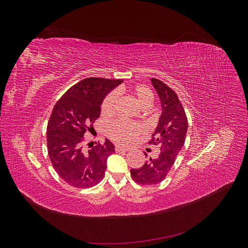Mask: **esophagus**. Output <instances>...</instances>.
<instances>
[{"instance_id": "obj_1", "label": "esophagus", "mask_w": 248, "mask_h": 248, "mask_svg": "<svg viewBox=\"0 0 248 248\" xmlns=\"http://www.w3.org/2000/svg\"><path fill=\"white\" fill-rule=\"evenodd\" d=\"M115 150H116V152H127L128 151V149L123 147V146H120V145H117Z\"/></svg>"}]
</instances>
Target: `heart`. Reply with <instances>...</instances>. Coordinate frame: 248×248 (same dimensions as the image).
Segmentation results:
<instances>
[{
    "instance_id": "1",
    "label": "heart",
    "mask_w": 248,
    "mask_h": 248,
    "mask_svg": "<svg viewBox=\"0 0 248 248\" xmlns=\"http://www.w3.org/2000/svg\"><path fill=\"white\" fill-rule=\"evenodd\" d=\"M131 95L142 108H149L153 102V92L147 86L139 85L131 89ZM118 93L111 92L101 104V115L104 117H110L115 114L118 104ZM145 131L144 126L140 123H134L124 120H118L112 122L108 128V137L119 144L129 145L136 140V139Z\"/></svg>"
}]
</instances>
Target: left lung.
I'll return each mask as SVG.
<instances>
[{
	"mask_svg": "<svg viewBox=\"0 0 248 248\" xmlns=\"http://www.w3.org/2000/svg\"><path fill=\"white\" fill-rule=\"evenodd\" d=\"M151 81L159 96L162 112L149 144L157 146L160 151L142 167L130 170L132 179L140 185L158 184L166 179L184 146L188 127L185 110L174 90L159 79L151 78ZM145 155L147 157V153Z\"/></svg>",
	"mask_w": 248,
	"mask_h": 248,
	"instance_id": "obj_1",
	"label": "left lung"
}]
</instances>
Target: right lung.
I'll list each match as a JSON object with an SVG mask.
<instances>
[{
    "mask_svg": "<svg viewBox=\"0 0 248 248\" xmlns=\"http://www.w3.org/2000/svg\"><path fill=\"white\" fill-rule=\"evenodd\" d=\"M123 79L88 78L72 86L52 108L47 124V151L52 167L66 183L90 188L106 175L108 157L115 146L104 144L84 148L85 133L100 116L104 97Z\"/></svg>",
    "mask_w": 248,
    "mask_h": 248,
    "instance_id": "right-lung-1",
    "label": "right lung"
}]
</instances>
